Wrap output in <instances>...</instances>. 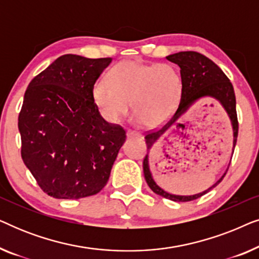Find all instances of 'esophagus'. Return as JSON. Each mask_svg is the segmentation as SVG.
Segmentation results:
<instances>
[{"mask_svg": "<svg viewBox=\"0 0 259 259\" xmlns=\"http://www.w3.org/2000/svg\"><path fill=\"white\" fill-rule=\"evenodd\" d=\"M127 138H140L141 134L139 132H136V131H132V130H128L126 133Z\"/></svg>", "mask_w": 259, "mask_h": 259, "instance_id": "1", "label": "esophagus"}]
</instances>
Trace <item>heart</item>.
<instances>
[{"mask_svg":"<svg viewBox=\"0 0 259 259\" xmlns=\"http://www.w3.org/2000/svg\"><path fill=\"white\" fill-rule=\"evenodd\" d=\"M109 76H99L92 87L94 102L109 121L127 114L132 100L134 114L143 125L159 126L172 115L182 99V75L168 63L128 60L113 67Z\"/></svg>","mask_w":259,"mask_h":259,"instance_id":"b5f03b06","label":"heart"}]
</instances>
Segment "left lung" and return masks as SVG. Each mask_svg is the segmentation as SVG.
I'll list each match as a JSON object with an SVG mask.
<instances>
[{"mask_svg": "<svg viewBox=\"0 0 259 259\" xmlns=\"http://www.w3.org/2000/svg\"><path fill=\"white\" fill-rule=\"evenodd\" d=\"M166 59L180 67V75H182L183 80V94L178 105V108H177V111L175 112V116H173L162 128H158L154 131L152 130L151 132L146 133L145 139H146L147 150H150L152 145L157 141L158 138L160 137L169 126H172L173 123H175L176 120L189 108V106L192 104V102L200 98L215 99V100L221 102L223 107L225 108V111L228 112V115L230 120H231V125L233 130L232 146L233 150H235L237 137H238V118H237L236 111L235 91H233V86L231 81L229 80V77L225 75V73L223 72L212 60L198 52H179L176 53V54L168 55ZM177 125H179V123H177ZM143 168L147 185L150 186V189L153 191L154 193H157L159 196L164 198H167V199H171L173 201H182V203L183 201H191L198 199V198L204 196L205 193H207L208 191L213 189L214 186H217L225 177L226 172H228V169H226L224 176H223L213 186H211L210 189L204 191V192L194 194V196H176V194L165 192L164 190L160 189V187L155 184L153 178H152L150 165H148V154H146V157L144 158Z\"/></svg>", "mask_w": 259, "mask_h": 259, "instance_id": "1", "label": "left lung"}]
</instances>
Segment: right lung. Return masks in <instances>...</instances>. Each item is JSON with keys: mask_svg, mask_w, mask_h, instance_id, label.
<instances>
[{"mask_svg": "<svg viewBox=\"0 0 259 259\" xmlns=\"http://www.w3.org/2000/svg\"><path fill=\"white\" fill-rule=\"evenodd\" d=\"M111 61L62 55L24 93L21 157L48 196L79 199L99 193L108 182L126 132L100 115L92 87Z\"/></svg>", "mask_w": 259, "mask_h": 259, "instance_id": "right-lung-1", "label": "right lung"}]
</instances>
